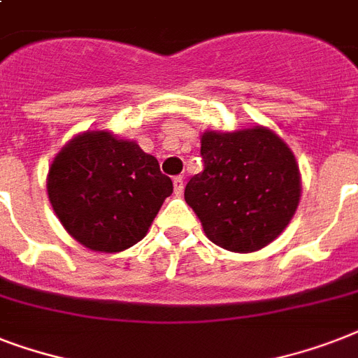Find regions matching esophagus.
Segmentation results:
<instances>
[{
    "label": "esophagus",
    "mask_w": 358,
    "mask_h": 358,
    "mask_svg": "<svg viewBox=\"0 0 358 358\" xmlns=\"http://www.w3.org/2000/svg\"><path fill=\"white\" fill-rule=\"evenodd\" d=\"M173 184H174V195L176 196L182 195V193H184V178H182V176H174Z\"/></svg>",
    "instance_id": "obj_1"
}]
</instances>
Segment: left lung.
Returning a JSON list of instances; mask_svg holds the SVG:
<instances>
[{"mask_svg": "<svg viewBox=\"0 0 358 358\" xmlns=\"http://www.w3.org/2000/svg\"><path fill=\"white\" fill-rule=\"evenodd\" d=\"M204 171L185 185V202L213 243L252 252L271 243L294 217L301 196L299 169L288 145L256 126L234 134L206 131Z\"/></svg>", "mask_w": 358, "mask_h": 358, "instance_id": "obj_1", "label": "left lung"}]
</instances>
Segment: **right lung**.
<instances>
[{
  "mask_svg": "<svg viewBox=\"0 0 358 358\" xmlns=\"http://www.w3.org/2000/svg\"><path fill=\"white\" fill-rule=\"evenodd\" d=\"M173 180L134 141L85 131L59 152L48 196L69 234L91 250L119 252L145 238Z\"/></svg>",
  "mask_w": 358,
  "mask_h": 358,
  "instance_id": "obj_1",
  "label": "right lung"
}]
</instances>
